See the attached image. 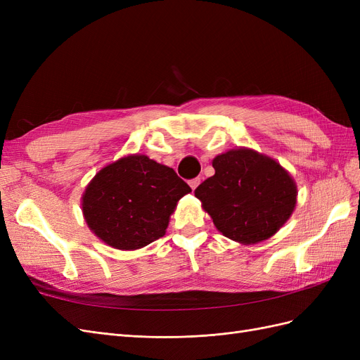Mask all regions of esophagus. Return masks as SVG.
Segmentation results:
<instances>
[{
  "label": "esophagus",
  "mask_w": 360,
  "mask_h": 360,
  "mask_svg": "<svg viewBox=\"0 0 360 360\" xmlns=\"http://www.w3.org/2000/svg\"><path fill=\"white\" fill-rule=\"evenodd\" d=\"M201 183V179L200 177H197V179H192V180H189V186H191V189L192 191H195L198 188V184Z\"/></svg>",
  "instance_id": "34e87169"
}]
</instances>
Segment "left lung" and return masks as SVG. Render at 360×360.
<instances>
[{
	"instance_id": "1",
	"label": "left lung",
	"mask_w": 360,
	"mask_h": 360,
	"mask_svg": "<svg viewBox=\"0 0 360 360\" xmlns=\"http://www.w3.org/2000/svg\"><path fill=\"white\" fill-rule=\"evenodd\" d=\"M214 176L195 197L225 237L254 245L274 236L296 207L297 186L279 163L250 148H233L212 162Z\"/></svg>"
}]
</instances>
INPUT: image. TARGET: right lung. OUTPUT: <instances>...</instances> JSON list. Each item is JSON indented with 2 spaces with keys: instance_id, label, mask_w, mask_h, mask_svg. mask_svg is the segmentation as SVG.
I'll use <instances>...</instances> for the list:
<instances>
[{
  "instance_id": "obj_1",
  "label": "right lung",
  "mask_w": 360,
  "mask_h": 360,
  "mask_svg": "<svg viewBox=\"0 0 360 360\" xmlns=\"http://www.w3.org/2000/svg\"><path fill=\"white\" fill-rule=\"evenodd\" d=\"M192 189L176 171L146 155H130L102 168L82 195L90 230L115 249L144 248L165 236L179 200Z\"/></svg>"
}]
</instances>
